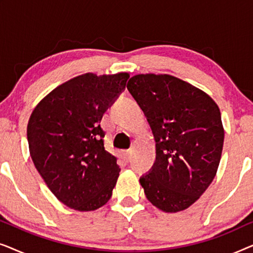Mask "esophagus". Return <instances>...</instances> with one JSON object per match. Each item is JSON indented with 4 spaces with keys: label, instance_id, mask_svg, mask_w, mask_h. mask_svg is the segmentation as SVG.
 <instances>
[{
    "label": "esophagus",
    "instance_id": "esophagus-1",
    "mask_svg": "<svg viewBox=\"0 0 253 253\" xmlns=\"http://www.w3.org/2000/svg\"><path fill=\"white\" fill-rule=\"evenodd\" d=\"M123 154H124V157H126V159H130L131 154H132V150H126V151H124Z\"/></svg>",
    "mask_w": 253,
    "mask_h": 253
}]
</instances>
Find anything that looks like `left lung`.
<instances>
[{
  "mask_svg": "<svg viewBox=\"0 0 253 253\" xmlns=\"http://www.w3.org/2000/svg\"><path fill=\"white\" fill-rule=\"evenodd\" d=\"M146 116L157 158L139 179L146 198L166 213L186 210L215 177L224 130L215 101L170 75H136L126 85Z\"/></svg>",
  "mask_w": 253,
  "mask_h": 253,
  "instance_id": "left-lung-1",
  "label": "left lung"
}]
</instances>
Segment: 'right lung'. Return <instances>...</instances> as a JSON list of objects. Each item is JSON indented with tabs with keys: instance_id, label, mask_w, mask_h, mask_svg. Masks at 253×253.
Returning a JSON list of instances; mask_svg holds the SVG:
<instances>
[{
	"instance_id": "obj_1",
	"label": "right lung",
	"mask_w": 253,
	"mask_h": 253,
	"mask_svg": "<svg viewBox=\"0 0 253 253\" xmlns=\"http://www.w3.org/2000/svg\"><path fill=\"white\" fill-rule=\"evenodd\" d=\"M127 72H88L54 88L27 124L32 161L54 196L70 209L95 211L112 197L121 169L105 150L103 114L126 88Z\"/></svg>"
}]
</instances>
